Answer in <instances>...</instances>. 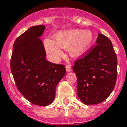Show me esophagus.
Listing matches in <instances>:
<instances>
[{
	"instance_id": "esophagus-1",
	"label": "esophagus",
	"mask_w": 127,
	"mask_h": 127,
	"mask_svg": "<svg viewBox=\"0 0 127 127\" xmlns=\"http://www.w3.org/2000/svg\"><path fill=\"white\" fill-rule=\"evenodd\" d=\"M66 71H67V72H69L71 71L72 70L71 67H70V65H69V64H66Z\"/></svg>"
}]
</instances>
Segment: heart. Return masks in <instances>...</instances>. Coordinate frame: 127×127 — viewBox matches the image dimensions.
Masks as SVG:
<instances>
[{"label":"heart","instance_id":"obj_1","mask_svg":"<svg viewBox=\"0 0 127 127\" xmlns=\"http://www.w3.org/2000/svg\"><path fill=\"white\" fill-rule=\"evenodd\" d=\"M93 36L89 30H74L60 32L55 37V42L51 39L45 41V47L53 61H57L63 55L62 49L70 47V51L74 55L83 54L91 47Z\"/></svg>","mask_w":127,"mask_h":127}]
</instances>
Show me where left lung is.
Returning <instances> with one entry per match:
<instances>
[{"instance_id":"1","label":"left lung","mask_w":127,"mask_h":127,"mask_svg":"<svg viewBox=\"0 0 127 127\" xmlns=\"http://www.w3.org/2000/svg\"><path fill=\"white\" fill-rule=\"evenodd\" d=\"M95 42L94 47L76 60L72 67L77 78V95L86 105L106 100L117 80V59L111 41L99 33Z\"/></svg>"}]
</instances>
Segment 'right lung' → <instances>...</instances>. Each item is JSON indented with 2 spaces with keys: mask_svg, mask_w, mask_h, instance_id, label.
<instances>
[{
  "mask_svg": "<svg viewBox=\"0 0 127 127\" xmlns=\"http://www.w3.org/2000/svg\"><path fill=\"white\" fill-rule=\"evenodd\" d=\"M46 27L29 28L16 39L10 67L19 91L32 103L47 106L55 97L57 85L66 74V68L46 60L40 39Z\"/></svg>",
  "mask_w": 127,
  "mask_h": 127,
  "instance_id": "right-lung-1",
  "label": "right lung"
}]
</instances>
